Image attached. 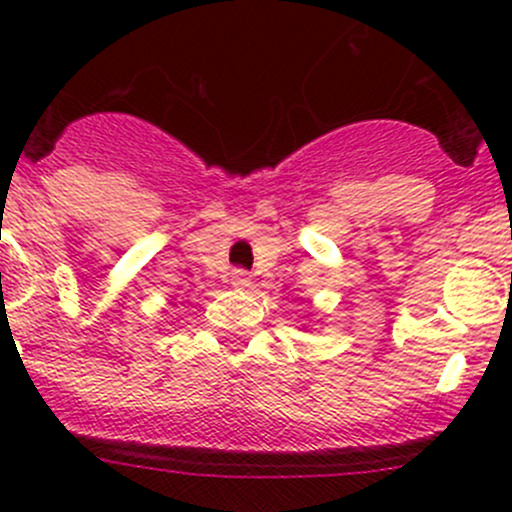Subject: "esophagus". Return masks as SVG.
<instances>
[{
	"label": "esophagus",
	"mask_w": 512,
	"mask_h": 512,
	"mask_svg": "<svg viewBox=\"0 0 512 512\" xmlns=\"http://www.w3.org/2000/svg\"><path fill=\"white\" fill-rule=\"evenodd\" d=\"M231 283H234L236 288H246V286H251V276H249V271H244V268H234V271H231Z\"/></svg>",
	"instance_id": "esophagus-1"
}]
</instances>
